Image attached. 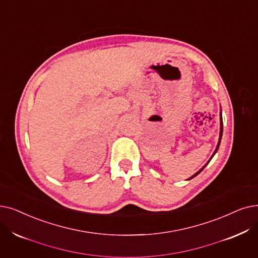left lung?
<instances>
[{
  "label": "left lung",
  "instance_id": "left-lung-1",
  "mask_svg": "<svg viewBox=\"0 0 258 258\" xmlns=\"http://www.w3.org/2000/svg\"><path fill=\"white\" fill-rule=\"evenodd\" d=\"M222 124H223V123H222V116H221V111H220V134H219V141H218V144H217V147H216V150H215L214 154H213V155H212V157H211V158H210V160L208 161V163H209V162L211 161V159L213 158V156H214V155L216 154V152L218 151V148H219V145H220V141H221V137H222V128H223V127H222ZM208 163H207V164H208ZM207 164H205V166H203V167H201V169H200V170H199V171H198V172H197L196 174H194V175H193L192 177H189V178H188V180H189V179H192V178H194L195 176H197V175H198V174H199V173H200L201 171H203V170L205 169V167L207 166Z\"/></svg>",
  "mask_w": 258,
  "mask_h": 258
}]
</instances>
